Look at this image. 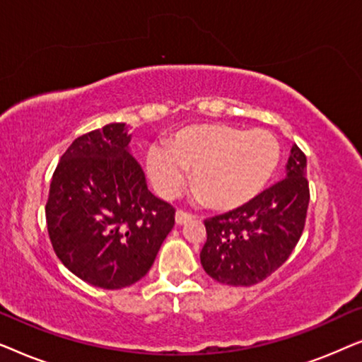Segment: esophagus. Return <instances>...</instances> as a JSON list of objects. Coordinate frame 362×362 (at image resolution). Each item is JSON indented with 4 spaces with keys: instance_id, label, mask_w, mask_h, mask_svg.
Listing matches in <instances>:
<instances>
[{
    "instance_id": "34e87169",
    "label": "esophagus",
    "mask_w": 362,
    "mask_h": 362,
    "mask_svg": "<svg viewBox=\"0 0 362 362\" xmlns=\"http://www.w3.org/2000/svg\"><path fill=\"white\" fill-rule=\"evenodd\" d=\"M192 217H194V216L189 214V212H186V211H182V209H177L175 219H176V224H185V222L191 221Z\"/></svg>"
}]
</instances>
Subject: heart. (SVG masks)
Returning <instances> with one entry per match:
<instances>
[{"label":"heart","instance_id":"heart-1","mask_svg":"<svg viewBox=\"0 0 362 362\" xmlns=\"http://www.w3.org/2000/svg\"><path fill=\"white\" fill-rule=\"evenodd\" d=\"M280 161V145L265 130L245 132L226 123L182 128L166 143L153 146L146 168L155 189L171 197L192 171V187L206 204L230 211L254 201Z\"/></svg>","mask_w":362,"mask_h":362}]
</instances>
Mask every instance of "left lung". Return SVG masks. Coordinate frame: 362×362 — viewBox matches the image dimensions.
<instances>
[{"instance_id":"left-lung-1","label":"left lung","mask_w":362,"mask_h":362,"mask_svg":"<svg viewBox=\"0 0 362 362\" xmlns=\"http://www.w3.org/2000/svg\"><path fill=\"white\" fill-rule=\"evenodd\" d=\"M306 156L291 146L286 177L254 201L204 221L201 250L206 274L219 284L250 286L280 269L305 229L310 187Z\"/></svg>"}]
</instances>
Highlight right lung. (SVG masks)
Listing matches in <instances>:
<instances>
[{
	"label": "right lung",
	"mask_w": 362,
	"mask_h": 362,
	"mask_svg": "<svg viewBox=\"0 0 362 362\" xmlns=\"http://www.w3.org/2000/svg\"><path fill=\"white\" fill-rule=\"evenodd\" d=\"M128 130L110 123L76 138L54 171L46 202L59 260L105 290L143 279L175 226V207L148 191L145 173L128 151Z\"/></svg>",
	"instance_id": "add662e5"
}]
</instances>
